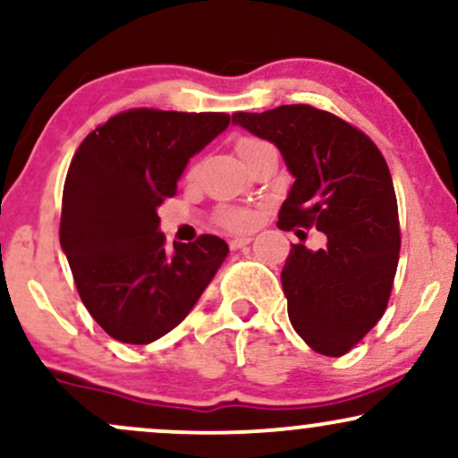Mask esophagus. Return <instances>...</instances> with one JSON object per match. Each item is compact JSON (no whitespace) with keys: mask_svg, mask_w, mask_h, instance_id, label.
<instances>
[{"mask_svg":"<svg viewBox=\"0 0 458 458\" xmlns=\"http://www.w3.org/2000/svg\"><path fill=\"white\" fill-rule=\"evenodd\" d=\"M250 241H251V236H247V234H239V236H233V239H230L228 243H230V247H233V250H241V247L250 243Z\"/></svg>","mask_w":458,"mask_h":458,"instance_id":"esophagus-1","label":"esophagus"}]
</instances>
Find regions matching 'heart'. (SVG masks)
<instances>
[{
    "mask_svg": "<svg viewBox=\"0 0 458 458\" xmlns=\"http://www.w3.org/2000/svg\"><path fill=\"white\" fill-rule=\"evenodd\" d=\"M265 141H259V140H241L239 144H236V152H245L250 148H256V146H262ZM225 224L233 225V228H247V225L251 224V215L245 213V211H230L225 213Z\"/></svg>",
    "mask_w": 458,
    "mask_h": 458,
    "instance_id": "1",
    "label": "heart"
}]
</instances>
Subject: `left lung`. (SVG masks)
Listing matches in <instances>:
<instances>
[{"label": "left lung", "mask_w": 458, "mask_h": 458, "mask_svg": "<svg viewBox=\"0 0 458 458\" xmlns=\"http://www.w3.org/2000/svg\"><path fill=\"white\" fill-rule=\"evenodd\" d=\"M282 152L295 182L277 228H317L325 250L293 245L282 269L288 318L310 349L340 357L377 325L396 276L401 228L392 174L361 131L310 105L233 115Z\"/></svg>", "instance_id": "obj_1"}]
</instances>
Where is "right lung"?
<instances>
[{"label": "right lung", "mask_w": 458, "mask_h": 458, "mask_svg": "<svg viewBox=\"0 0 458 458\" xmlns=\"http://www.w3.org/2000/svg\"><path fill=\"white\" fill-rule=\"evenodd\" d=\"M228 124V114L131 109L94 129L72 157L60 245L83 306L120 343L150 344L174 329L228 256L213 234L167 251L157 215L189 159Z\"/></svg>", "instance_id": "right-lung-1"}]
</instances>
